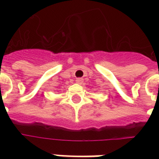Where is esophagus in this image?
I'll use <instances>...</instances> for the list:
<instances>
[{
    "mask_svg": "<svg viewBox=\"0 0 159 159\" xmlns=\"http://www.w3.org/2000/svg\"><path fill=\"white\" fill-rule=\"evenodd\" d=\"M76 83H78V84H82L83 83V78H76Z\"/></svg>",
    "mask_w": 159,
    "mask_h": 159,
    "instance_id": "1",
    "label": "esophagus"
}]
</instances>
